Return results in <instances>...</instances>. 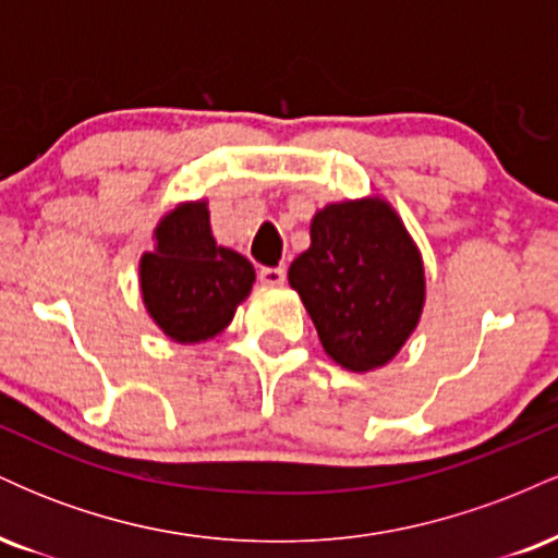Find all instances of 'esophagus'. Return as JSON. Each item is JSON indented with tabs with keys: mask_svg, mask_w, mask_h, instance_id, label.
I'll list each match as a JSON object with an SVG mask.
<instances>
[{
	"mask_svg": "<svg viewBox=\"0 0 558 558\" xmlns=\"http://www.w3.org/2000/svg\"><path fill=\"white\" fill-rule=\"evenodd\" d=\"M259 280H262V286L278 288V286L286 283V270H283V267H262Z\"/></svg>",
	"mask_w": 558,
	"mask_h": 558,
	"instance_id": "1",
	"label": "esophagus"
}]
</instances>
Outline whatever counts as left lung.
Segmentation results:
<instances>
[{
  "mask_svg": "<svg viewBox=\"0 0 558 558\" xmlns=\"http://www.w3.org/2000/svg\"><path fill=\"white\" fill-rule=\"evenodd\" d=\"M310 248L288 283L332 362L364 375L386 367L417 330L427 299L425 262L401 215L383 196L317 209Z\"/></svg>",
  "mask_w": 558,
  "mask_h": 558,
  "instance_id": "8db88e82",
  "label": "left lung"
}]
</instances>
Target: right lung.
Wrapping results in <instances>:
<instances>
[{"mask_svg":"<svg viewBox=\"0 0 558 558\" xmlns=\"http://www.w3.org/2000/svg\"><path fill=\"white\" fill-rule=\"evenodd\" d=\"M151 241L155 248L138 259V291L151 323L183 345L220 336L257 272L243 254L215 241L207 198L178 202L159 217Z\"/></svg>","mask_w":558,"mask_h":558,"instance_id":"add662e5","label":"right lung"}]
</instances>
